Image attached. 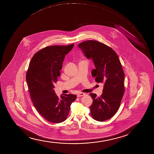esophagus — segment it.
I'll list each match as a JSON object with an SVG mask.
<instances>
[{"label":"esophagus","instance_id":"obj_1","mask_svg":"<svg viewBox=\"0 0 154 154\" xmlns=\"http://www.w3.org/2000/svg\"><path fill=\"white\" fill-rule=\"evenodd\" d=\"M85 94H84V93H82V92H81V93H78V94H77V97H82V96H83L85 95Z\"/></svg>","mask_w":154,"mask_h":154}]
</instances>
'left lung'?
<instances>
[{"label": "left lung", "instance_id": "obj_1", "mask_svg": "<svg viewBox=\"0 0 154 154\" xmlns=\"http://www.w3.org/2000/svg\"><path fill=\"white\" fill-rule=\"evenodd\" d=\"M85 56L91 58L95 65L91 74L96 82L104 83L103 93L100 97L90 94L93 99L90 113L93 119L104 121L116 113L120 106L125 90L124 73L118 56L112 48L102 42L89 40L80 43Z\"/></svg>", "mask_w": 154, "mask_h": 154}]
</instances>
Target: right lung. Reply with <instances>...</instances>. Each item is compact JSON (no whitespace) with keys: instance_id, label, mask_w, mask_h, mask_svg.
Returning a JSON list of instances; mask_svg holds the SVG:
<instances>
[{"instance_id":"obj_1","label":"right lung","mask_w":154,"mask_h":154,"mask_svg":"<svg viewBox=\"0 0 154 154\" xmlns=\"http://www.w3.org/2000/svg\"><path fill=\"white\" fill-rule=\"evenodd\" d=\"M74 45L42 48L33 55L29 65L26 80L30 97L37 112L50 122L59 123L65 120L71 103L76 99L72 94H63L60 99L53 90L65 55Z\"/></svg>"}]
</instances>
